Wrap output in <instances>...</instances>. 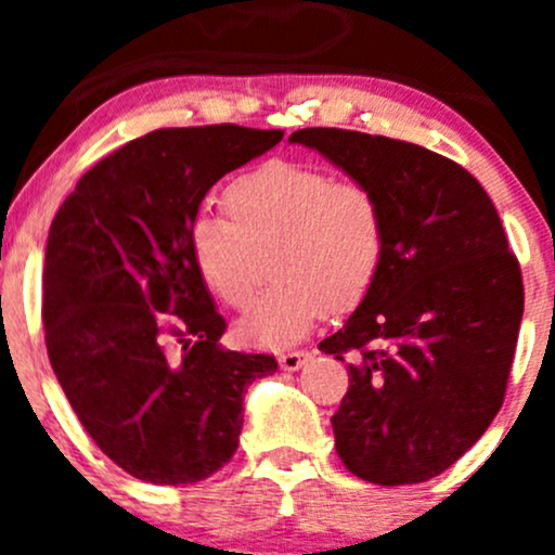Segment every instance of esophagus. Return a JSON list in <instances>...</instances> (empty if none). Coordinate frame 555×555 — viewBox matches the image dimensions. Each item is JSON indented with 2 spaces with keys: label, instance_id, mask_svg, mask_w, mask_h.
Segmentation results:
<instances>
[{
  "label": "esophagus",
  "instance_id": "esophagus-1",
  "mask_svg": "<svg viewBox=\"0 0 555 555\" xmlns=\"http://www.w3.org/2000/svg\"><path fill=\"white\" fill-rule=\"evenodd\" d=\"M310 358H313V354H310V352H284L282 358H279V365H282V371L295 373V371H299V367H302L305 362H308Z\"/></svg>",
  "mask_w": 555,
  "mask_h": 555
}]
</instances>
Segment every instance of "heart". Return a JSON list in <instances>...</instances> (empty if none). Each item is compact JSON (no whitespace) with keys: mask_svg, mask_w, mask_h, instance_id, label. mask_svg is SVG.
<instances>
[{"mask_svg":"<svg viewBox=\"0 0 555 555\" xmlns=\"http://www.w3.org/2000/svg\"><path fill=\"white\" fill-rule=\"evenodd\" d=\"M224 211L229 219L193 221L190 253L229 308H247L271 266L273 282L240 323L250 344H297L326 310L358 308L378 279L386 216L365 184L308 164L269 162L229 184Z\"/></svg>","mask_w":555,"mask_h":555,"instance_id":"obj_1","label":"heart"}]
</instances>
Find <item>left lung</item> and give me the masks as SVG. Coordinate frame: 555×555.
<instances>
[{
	"label": "left lung",
	"instance_id": "left-lung-1",
	"mask_svg": "<svg viewBox=\"0 0 555 555\" xmlns=\"http://www.w3.org/2000/svg\"><path fill=\"white\" fill-rule=\"evenodd\" d=\"M289 140L371 188L386 216L378 279L318 344L352 360L331 417L336 454L375 486L430 480L499 415L525 313L519 260L482 184L451 158L336 127Z\"/></svg>",
	"mask_w": 555,
	"mask_h": 555
}]
</instances>
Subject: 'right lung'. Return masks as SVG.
Masks as SVG:
<instances>
[{"label":"right lung","mask_w":555,"mask_h":555,"mask_svg":"<svg viewBox=\"0 0 555 555\" xmlns=\"http://www.w3.org/2000/svg\"><path fill=\"white\" fill-rule=\"evenodd\" d=\"M282 130L167 127L101 158L56 211L43 266L49 362L95 446L154 486H190L237 451L242 397L271 354L219 344L190 253L201 201Z\"/></svg>","instance_id":"add662e5"}]
</instances>
